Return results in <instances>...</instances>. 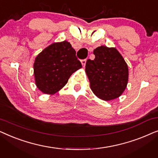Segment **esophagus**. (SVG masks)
<instances>
[{
    "label": "esophagus",
    "instance_id": "esophagus-1",
    "mask_svg": "<svg viewBox=\"0 0 158 158\" xmlns=\"http://www.w3.org/2000/svg\"><path fill=\"white\" fill-rule=\"evenodd\" d=\"M85 63H86V60L85 59L81 60V64H82V65H83V67H85Z\"/></svg>",
    "mask_w": 158,
    "mask_h": 158
}]
</instances>
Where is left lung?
Returning <instances> with one entry per match:
<instances>
[{
  "label": "left lung",
  "mask_w": 158,
  "mask_h": 158,
  "mask_svg": "<svg viewBox=\"0 0 158 158\" xmlns=\"http://www.w3.org/2000/svg\"><path fill=\"white\" fill-rule=\"evenodd\" d=\"M94 60H88L85 73L93 93L103 101L119 97L129 78L127 62L115 47L101 46L94 49Z\"/></svg>",
  "instance_id": "8db88e82"
}]
</instances>
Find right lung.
<instances>
[{
  "instance_id": "obj_1",
  "label": "right lung",
  "mask_w": 158,
  "mask_h": 158,
  "mask_svg": "<svg viewBox=\"0 0 158 158\" xmlns=\"http://www.w3.org/2000/svg\"><path fill=\"white\" fill-rule=\"evenodd\" d=\"M70 42H55L35 58L34 75L36 87L43 94L53 95L61 90L70 75L82 68Z\"/></svg>"
}]
</instances>
